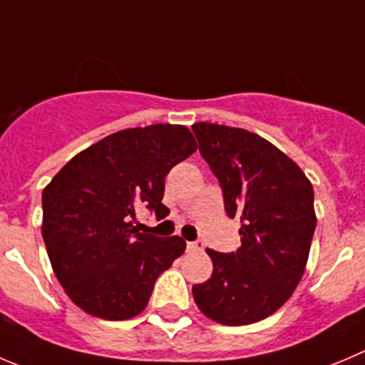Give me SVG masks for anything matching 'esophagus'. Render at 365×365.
<instances>
[{"label": "esophagus", "mask_w": 365, "mask_h": 365, "mask_svg": "<svg viewBox=\"0 0 365 365\" xmlns=\"http://www.w3.org/2000/svg\"><path fill=\"white\" fill-rule=\"evenodd\" d=\"M200 250H203V244L194 242V240H189V242H187V251H200Z\"/></svg>", "instance_id": "esophagus-1"}]
</instances>
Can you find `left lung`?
I'll return each mask as SVG.
<instances>
[{"instance_id": "1", "label": "left lung", "mask_w": 365, "mask_h": 365, "mask_svg": "<svg viewBox=\"0 0 365 365\" xmlns=\"http://www.w3.org/2000/svg\"><path fill=\"white\" fill-rule=\"evenodd\" d=\"M192 132L226 215L240 219L237 251L207 250L214 271L192 285L194 302L221 324L257 323L277 312L303 277L316 230L312 183L257 133L212 123H196Z\"/></svg>"}]
</instances>
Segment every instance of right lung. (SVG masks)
Wrapping results in <instances>:
<instances>
[{
    "label": "right lung",
    "instance_id": "obj_1",
    "mask_svg": "<svg viewBox=\"0 0 365 365\" xmlns=\"http://www.w3.org/2000/svg\"><path fill=\"white\" fill-rule=\"evenodd\" d=\"M197 150L185 126L112 133L71 158L42 192V239L67 296L87 314L125 321L146 309L160 272L185 251L182 237L137 232L135 210L158 219L168 173Z\"/></svg>",
    "mask_w": 365,
    "mask_h": 365
}]
</instances>
